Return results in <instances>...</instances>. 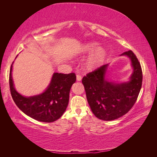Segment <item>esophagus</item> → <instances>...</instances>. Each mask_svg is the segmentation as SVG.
Returning <instances> with one entry per match:
<instances>
[{
    "label": "esophagus",
    "mask_w": 157,
    "mask_h": 157,
    "mask_svg": "<svg viewBox=\"0 0 157 157\" xmlns=\"http://www.w3.org/2000/svg\"><path fill=\"white\" fill-rule=\"evenodd\" d=\"M76 79H77V81H78V82L81 81L82 80V76L80 75H77Z\"/></svg>",
    "instance_id": "1"
}]
</instances>
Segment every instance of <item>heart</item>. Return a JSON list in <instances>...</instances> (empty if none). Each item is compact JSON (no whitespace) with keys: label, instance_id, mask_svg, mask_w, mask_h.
Segmentation results:
<instances>
[{"label":"heart","instance_id":"1","mask_svg":"<svg viewBox=\"0 0 157 157\" xmlns=\"http://www.w3.org/2000/svg\"><path fill=\"white\" fill-rule=\"evenodd\" d=\"M94 52L89 56L86 62V67L89 70L94 69L104 62L106 57V52L96 42H89L85 44L82 48V52L84 54H90Z\"/></svg>","mask_w":157,"mask_h":157}]
</instances>
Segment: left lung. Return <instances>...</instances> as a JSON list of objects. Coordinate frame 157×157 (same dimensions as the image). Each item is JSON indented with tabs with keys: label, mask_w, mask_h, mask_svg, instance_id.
<instances>
[{
	"label": "left lung",
	"mask_w": 157,
	"mask_h": 157,
	"mask_svg": "<svg viewBox=\"0 0 157 157\" xmlns=\"http://www.w3.org/2000/svg\"><path fill=\"white\" fill-rule=\"evenodd\" d=\"M130 59L133 71L129 80L119 83L106 78L109 64L100 67L82 79L86 98L92 113L104 121H112L126 114L138 98L142 83L140 63L132 51L123 52Z\"/></svg>",
	"instance_id": "1"
}]
</instances>
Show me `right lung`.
<instances>
[{
    "label": "right lung",
    "instance_id": "1",
    "mask_svg": "<svg viewBox=\"0 0 157 157\" xmlns=\"http://www.w3.org/2000/svg\"><path fill=\"white\" fill-rule=\"evenodd\" d=\"M13 63L10 69L9 86L12 98L18 108L39 121L51 123L61 117L67 107L70 90L76 81L75 73H54L44 92L28 97L19 94L15 88L12 78Z\"/></svg>",
    "mask_w": 157,
    "mask_h": 157
}]
</instances>
